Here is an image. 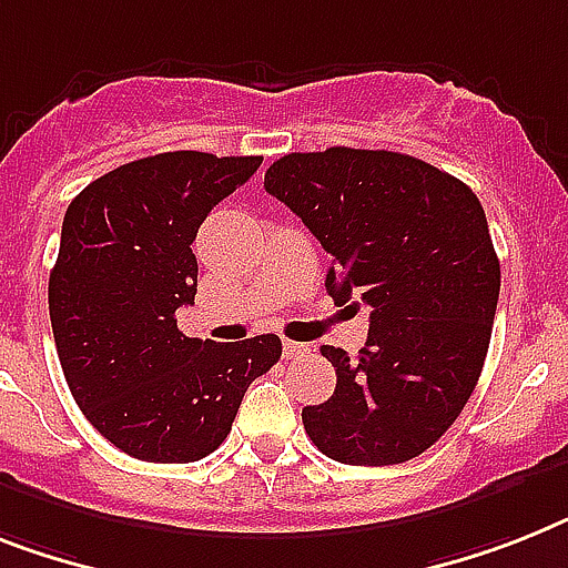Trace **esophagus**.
Masks as SVG:
<instances>
[{
	"instance_id": "esophagus-1",
	"label": "esophagus",
	"mask_w": 568,
	"mask_h": 568,
	"mask_svg": "<svg viewBox=\"0 0 568 568\" xmlns=\"http://www.w3.org/2000/svg\"><path fill=\"white\" fill-rule=\"evenodd\" d=\"M304 354H311V348H307V345H302V342H293V339H284V357L298 359V357H304Z\"/></svg>"
}]
</instances>
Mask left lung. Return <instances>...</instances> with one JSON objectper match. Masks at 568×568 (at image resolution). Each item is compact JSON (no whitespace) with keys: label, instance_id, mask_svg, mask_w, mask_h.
I'll use <instances>...</instances> for the list:
<instances>
[{"label":"left lung","instance_id":"left-lung-1","mask_svg":"<svg viewBox=\"0 0 568 568\" xmlns=\"http://www.w3.org/2000/svg\"><path fill=\"white\" fill-rule=\"evenodd\" d=\"M264 189L331 252L334 302L372 307L357 357L322 345L336 388L302 409L311 442L363 467L420 456L470 400L494 331L499 257L479 196L415 156L354 148L287 153Z\"/></svg>","mask_w":568,"mask_h":568}]
</instances>
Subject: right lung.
<instances>
[{"label":"right lung","mask_w":568,"mask_h":568,"mask_svg":"<svg viewBox=\"0 0 568 568\" xmlns=\"http://www.w3.org/2000/svg\"><path fill=\"white\" fill-rule=\"evenodd\" d=\"M261 162L156 153L89 182L65 209L49 278L54 345L74 403L126 456L205 458L226 442L252 379L278 363L275 334L203 342L176 327L196 295V229Z\"/></svg>","instance_id":"obj_1"}]
</instances>
